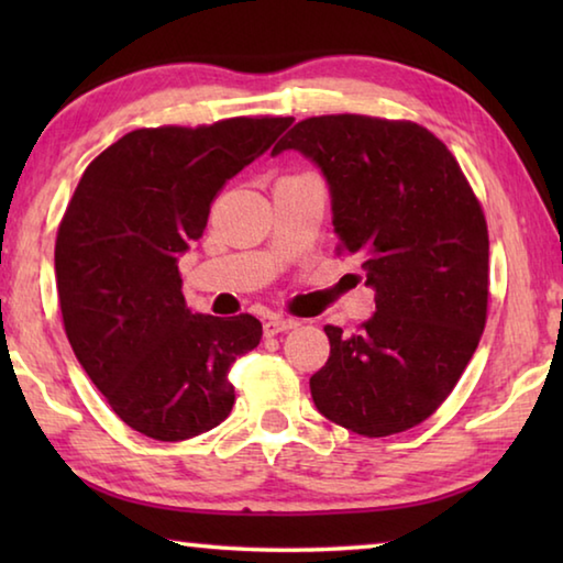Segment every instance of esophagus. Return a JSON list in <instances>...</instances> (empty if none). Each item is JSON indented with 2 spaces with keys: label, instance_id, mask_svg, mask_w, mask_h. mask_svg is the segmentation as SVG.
Returning a JSON list of instances; mask_svg holds the SVG:
<instances>
[{
  "label": "esophagus",
  "instance_id": "34e87169",
  "mask_svg": "<svg viewBox=\"0 0 563 563\" xmlns=\"http://www.w3.org/2000/svg\"><path fill=\"white\" fill-rule=\"evenodd\" d=\"M298 325H300V322L298 320H290V318H271L268 322H265V335H268V338L280 335V332L295 330Z\"/></svg>",
  "mask_w": 563,
  "mask_h": 563
}]
</instances>
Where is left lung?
<instances>
[{"mask_svg": "<svg viewBox=\"0 0 563 563\" xmlns=\"http://www.w3.org/2000/svg\"><path fill=\"white\" fill-rule=\"evenodd\" d=\"M300 151L330 190L340 247L362 258L375 316L325 328L310 377L318 412L365 437L424 422L462 377L487 322V221L460 164L412 121L312 117L273 148Z\"/></svg>", "mask_w": 563, "mask_h": 563, "instance_id": "obj_1", "label": "left lung"}]
</instances>
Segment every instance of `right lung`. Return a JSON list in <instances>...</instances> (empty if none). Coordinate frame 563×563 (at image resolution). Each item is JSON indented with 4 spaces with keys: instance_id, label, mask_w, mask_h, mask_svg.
I'll return each mask as SVG.
<instances>
[{
    "instance_id": "1",
    "label": "right lung",
    "mask_w": 563,
    "mask_h": 563,
    "mask_svg": "<svg viewBox=\"0 0 563 563\" xmlns=\"http://www.w3.org/2000/svg\"><path fill=\"white\" fill-rule=\"evenodd\" d=\"M290 121L131 131L74 190L54 251L66 338L113 412L151 440H190L231 415L228 373L258 347L263 325L190 310L178 258L203 235L225 180Z\"/></svg>"
}]
</instances>
